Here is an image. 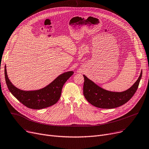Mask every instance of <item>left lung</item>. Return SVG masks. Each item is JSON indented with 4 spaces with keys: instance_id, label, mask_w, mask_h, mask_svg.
I'll return each instance as SVG.
<instances>
[{
    "instance_id": "1",
    "label": "left lung",
    "mask_w": 149,
    "mask_h": 149,
    "mask_svg": "<svg viewBox=\"0 0 149 149\" xmlns=\"http://www.w3.org/2000/svg\"><path fill=\"white\" fill-rule=\"evenodd\" d=\"M83 77V94L88 102L98 108L113 109L126 103L134 95L141 79L142 71L136 82L130 88L123 92L107 91L100 87L85 75Z\"/></svg>"
}]
</instances>
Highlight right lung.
<instances>
[{"instance_id": "obj_1", "label": "right lung", "mask_w": 149, "mask_h": 149, "mask_svg": "<svg viewBox=\"0 0 149 149\" xmlns=\"http://www.w3.org/2000/svg\"><path fill=\"white\" fill-rule=\"evenodd\" d=\"M73 74L72 70L63 73L42 89L23 91L13 84L8 77L6 65L5 66V81L10 92L23 105L36 110L51 106L57 103L61 96L63 86Z\"/></svg>"}]
</instances>
